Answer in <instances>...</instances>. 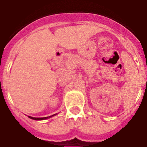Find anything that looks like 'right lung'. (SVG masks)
<instances>
[{
	"instance_id": "1",
	"label": "right lung",
	"mask_w": 147,
	"mask_h": 147,
	"mask_svg": "<svg viewBox=\"0 0 147 147\" xmlns=\"http://www.w3.org/2000/svg\"><path fill=\"white\" fill-rule=\"evenodd\" d=\"M56 114L53 115L49 116V117H45V118H33V117H31V116H29V118H31V119H33V120H45V119H47V118H49L52 117V116H55Z\"/></svg>"
}]
</instances>
